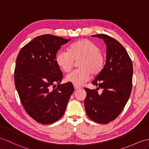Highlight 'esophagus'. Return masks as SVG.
Wrapping results in <instances>:
<instances>
[{"instance_id":"obj_1","label":"esophagus","mask_w":149,"mask_h":149,"mask_svg":"<svg viewBox=\"0 0 149 149\" xmlns=\"http://www.w3.org/2000/svg\"><path fill=\"white\" fill-rule=\"evenodd\" d=\"M74 89H81V87H79V86H75L74 85Z\"/></svg>"}]
</instances>
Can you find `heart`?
<instances>
[{
	"label": "heart",
	"instance_id": "heart-1",
	"mask_svg": "<svg viewBox=\"0 0 149 149\" xmlns=\"http://www.w3.org/2000/svg\"><path fill=\"white\" fill-rule=\"evenodd\" d=\"M79 60V68L67 75L68 82L75 86H82L92 75H97L104 65L105 58L100 48L93 41L83 39L71 44L67 50H60L56 56V62L63 71L69 72L73 67L74 60Z\"/></svg>",
	"mask_w": 149,
	"mask_h": 149
}]
</instances>
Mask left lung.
<instances>
[{
    "mask_svg": "<svg viewBox=\"0 0 149 149\" xmlns=\"http://www.w3.org/2000/svg\"><path fill=\"white\" fill-rule=\"evenodd\" d=\"M103 40L106 45V61L104 68L92 84L102 89L85 88L86 112L91 120L98 123L112 121L123 111L132 89L133 64L122 45L104 34L93 35Z\"/></svg>",
    "mask_w": 149,
    "mask_h": 149,
    "instance_id": "obj_1",
    "label": "left lung"
}]
</instances>
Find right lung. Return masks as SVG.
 I'll return each mask as SVG.
<instances>
[{"mask_svg": "<svg viewBox=\"0 0 149 149\" xmlns=\"http://www.w3.org/2000/svg\"><path fill=\"white\" fill-rule=\"evenodd\" d=\"M69 40L41 35L19 52L14 70L15 86L25 111L38 123L48 125L58 120L74 91L72 83L60 84L63 74L55 60L61 46Z\"/></svg>", "mask_w": 149, "mask_h": 149, "instance_id": "1", "label": "right lung"}]
</instances>
